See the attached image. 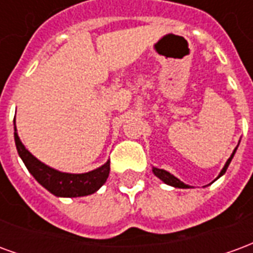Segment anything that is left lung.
Instances as JSON below:
<instances>
[{"mask_svg": "<svg viewBox=\"0 0 253 253\" xmlns=\"http://www.w3.org/2000/svg\"><path fill=\"white\" fill-rule=\"evenodd\" d=\"M237 146H239V145H237ZM236 150H237V148H236L233 150V153H232V156H230V157H229V159H228V161H226V164H225V167H223L222 170H221V173L218 175V177H221V176H222L223 173L226 172L229 164H230V161H232L234 153H236ZM152 170H153V173L156 176H157V177H159L160 180H163L165 183V184H168V186L176 187V188H190V186H188V184H184L183 181L179 180V179H177V177H175V176H173V175H170L169 172H167V170L159 169V168H154V167H153V169H152ZM218 177H217V179H218Z\"/></svg>", "mask_w": 253, "mask_h": 253, "instance_id": "obj_1", "label": "left lung"}]
</instances>
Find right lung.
I'll return each instance as SVG.
<instances>
[{
  "label": "right lung",
  "instance_id": "1",
  "mask_svg": "<svg viewBox=\"0 0 253 253\" xmlns=\"http://www.w3.org/2000/svg\"><path fill=\"white\" fill-rule=\"evenodd\" d=\"M14 142L17 148V153L23 160L27 169L30 170L31 175L35 177L39 184H42L55 196L77 198V196L90 195L104 184L110 175V161H107L97 169L90 170L86 173L59 172L48 165L43 164L25 149L17 135L16 126H14Z\"/></svg>",
  "mask_w": 253,
  "mask_h": 253
}]
</instances>
